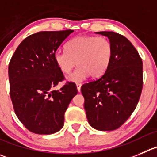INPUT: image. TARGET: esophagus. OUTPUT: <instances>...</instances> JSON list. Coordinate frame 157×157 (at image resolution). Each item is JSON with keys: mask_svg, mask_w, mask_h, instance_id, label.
I'll list each match as a JSON object with an SVG mask.
<instances>
[{"mask_svg": "<svg viewBox=\"0 0 157 157\" xmlns=\"http://www.w3.org/2000/svg\"><path fill=\"white\" fill-rule=\"evenodd\" d=\"M81 86H82L81 83H77V90H78L79 92L80 91V89H81Z\"/></svg>", "mask_w": 157, "mask_h": 157, "instance_id": "esophagus-1", "label": "esophagus"}]
</instances>
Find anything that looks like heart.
<instances>
[{"mask_svg": "<svg viewBox=\"0 0 157 157\" xmlns=\"http://www.w3.org/2000/svg\"><path fill=\"white\" fill-rule=\"evenodd\" d=\"M66 49L56 51L54 60L64 74H70L77 62L78 68L67 77V80L74 83L83 81L90 75L94 78L103 75L113 54L112 43L105 37L77 36L67 42Z\"/></svg>", "mask_w": 157, "mask_h": 157, "instance_id": "heart-1", "label": "heart"}]
</instances>
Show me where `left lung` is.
I'll return each mask as SVG.
<instances>
[{
	"instance_id": "8db88e82",
	"label": "left lung",
	"mask_w": 157,
	"mask_h": 157,
	"mask_svg": "<svg viewBox=\"0 0 157 157\" xmlns=\"http://www.w3.org/2000/svg\"><path fill=\"white\" fill-rule=\"evenodd\" d=\"M106 36L113 54L105 74L81 87L84 109L90 126L112 131L129 118L143 89V61L129 40L114 32H97Z\"/></svg>"
}]
</instances>
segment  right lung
I'll return each instance as SVG.
<instances>
[{
  "label": "right lung",
  "instance_id": "obj_1",
  "mask_svg": "<svg viewBox=\"0 0 157 157\" xmlns=\"http://www.w3.org/2000/svg\"><path fill=\"white\" fill-rule=\"evenodd\" d=\"M74 30L39 32L17 46L8 67L10 96L14 112L27 129L49 135L63 126L64 114L77 94L74 83L59 90L63 80L54 60L59 46Z\"/></svg>",
  "mask_w": 157,
  "mask_h": 157
}]
</instances>
